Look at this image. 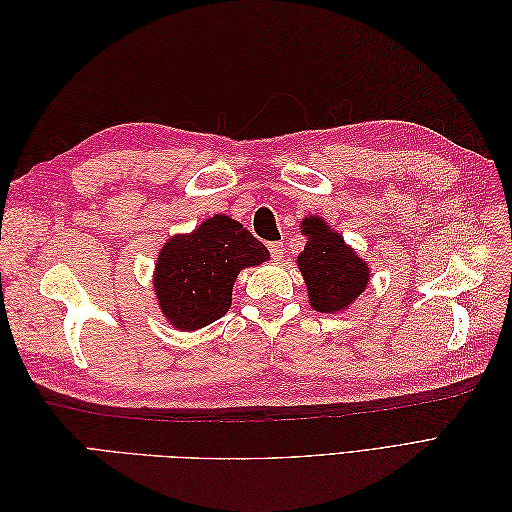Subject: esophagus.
<instances>
[{"label": "esophagus", "mask_w": 512, "mask_h": 512, "mask_svg": "<svg viewBox=\"0 0 512 512\" xmlns=\"http://www.w3.org/2000/svg\"><path fill=\"white\" fill-rule=\"evenodd\" d=\"M269 252H271V256H273L275 260H280V258L284 256V243H282V241H273V243L269 245Z\"/></svg>", "instance_id": "obj_1"}]
</instances>
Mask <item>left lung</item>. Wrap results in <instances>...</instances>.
Here are the masks:
<instances>
[{"mask_svg":"<svg viewBox=\"0 0 512 512\" xmlns=\"http://www.w3.org/2000/svg\"><path fill=\"white\" fill-rule=\"evenodd\" d=\"M301 232L307 243L299 256V269L305 277L309 303L322 314L342 312L365 290L367 265L322 218H305Z\"/></svg>","mask_w":512,"mask_h":512,"instance_id":"8db88e82","label":"left lung"}]
</instances>
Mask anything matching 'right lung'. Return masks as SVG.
<instances>
[{"mask_svg": "<svg viewBox=\"0 0 512 512\" xmlns=\"http://www.w3.org/2000/svg\"><path fill=\"white\" fill-rule=\"evenodd\" d=\"M265 260L267 247L226 215L173 237L162 247L153 280L164 316L179 331L207 327L230 309L239 271Z\"/></svg>", "mask_w": 512, "mask_h": 512, "instance_id": "right-lung-1", "label": "right lung"}]
</instances>
